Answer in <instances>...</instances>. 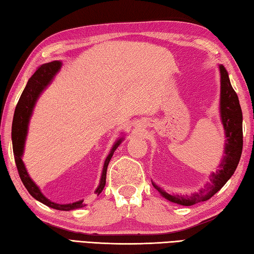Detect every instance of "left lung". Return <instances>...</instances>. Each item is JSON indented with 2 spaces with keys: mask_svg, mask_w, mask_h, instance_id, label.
Masks as SVG:
<instances>
[{
  "mask_svg": "<svg viewBox=\"0 0 254 254\" xmlns=\"http://www.w3.org/2000/svg\"><path fill=\"white\" fill-rule=\"evenodd\" d=\"M220 94H219V116L225 132V146L223 158L218 165V169L209 175V180L204 188L191 194H170L159 188L152 181L154 188L160 195L169 202L191 206L199 202L207 201L215 193H217L234 175L242 153V111L238 96L230 84L227 69L223 64H219Z\"/></svg>",
  "mask_w": 254,
  "mask_h": 254,
  "instance_id": "1",
  "label": "left lung"
}]
</instances>
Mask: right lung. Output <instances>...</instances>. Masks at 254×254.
<instances>
[{"mask_svg":"<svg viewBox=\"0 0 254 254\" xmlns=\"http://www.w3.org/2000/svg\"><path fill=\"white\" fill-rule=\"evenodd\" d=\"M62 67L61 61H52L49 63H45L37 69L35 74L28 79L26 87L21 94L20 98L18 100V104L16 106V109L14 112L13 118V124H12V143H13V152H14V158L16 167H17L18 174L21 181H23L27 191L29 192L30 195L36 198L37 201L47 205L51 208L59 209V210H73L80 207H84L85 204L83 203L84 199H79V201L68 203V204H59L51 201L48 197H46L42 194L41 190L36 183L32 181L30 176L27 172L25 164L23 161V154L25 149V143L27 138V133H28V127L29 121L34 112L35 106L37 104V100L39 99L40 95L48 88L53 79H55L56 75L60 72ZM124 141V135L118 137L115 144L112 145L109 154H108L107 158L105 160L104 168H102L101 177L99 186L97 187L95 192L97 194H100L104 190L106 186V176H107V168L109 165V161L113 156L115 150L118 148Z\"/></svg>","mask_w":254,"mask_h":254,"instance_id":"obj_1","label":"right lung"}]
</instances>
